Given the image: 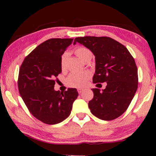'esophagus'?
<instances>
[{"mask_svg": "<svg viewBox=\"0 0 156 156\" xmlns=\"http://www.w3.org/2000/svg\"><path fill=\"white\" fill-rule=\"evenodd\" d=\"M83 91V89H78V94H81Z\"/></svg>", "mask_w": 156, "mask_h": 156, "instance_id": "obj_1", "label": "esophagus"}]
</instances>
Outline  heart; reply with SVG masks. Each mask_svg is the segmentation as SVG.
Here are the masks:
<instances>
[{"mask_svg": "<svg viewBox=\"0 0 156 156\" xmlns=\"http://www.w3.org/2000/svg\"><path fill=\"white\" fill-rule=\"evenodd\" d=\"M75 53L83 62L91 60L92 56H93V54L90 50L84 47H79L76 48ZM68 55L69 53L65 51L63 53L60 58V66H61L62 69H65L66 60H67ZM90 76V73L88 72H73L68 77L67 83L68 85L73 87H83L87 83Z\"/></svg>", "mask_w": 156, "mask_h": 156, "instance_id": "1", "label": "heart"}]
</instances>
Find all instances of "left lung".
<instances>
[{
  "label": "left lung",
  "mask_w": 156,
  "mask_h": 156,
  "mask_svg": "<svg viewBox=\"0 0 156 156\" xmlns=\"http://www.w3.org/2000/svg\"><path fill=\"white\" fill-rule=\"evenodd\" d=\"M77 42L95 56L93 83L107 84L102 91L92 89L94 98L89 102V108L100 119L114 120L126 110L138 89L135 60L123 44L109 37H78L73 44Z\"/></svg>",
  "instance_id": "1"
}]
</instances>
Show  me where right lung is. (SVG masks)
<instances>
[{
    "mask_svg": "<svg viewBox=\"0 0 156 156\" xmlns=\"http://www.w3.org/2000/svg\"><path fill=\"white\" fill-rule=\"evenodd\" d=\"M73 38H51L36 47L21 65L18 86L21 98L34 117L48 125L69 116L78 93L75 88L54 90L55 78L62 72L60 58Z\"/></svg>",
    "mask_w": 156,
    "mask_h": 156,
    "instance_id": "1",
    "label": "right lung"
}]
</instances>
